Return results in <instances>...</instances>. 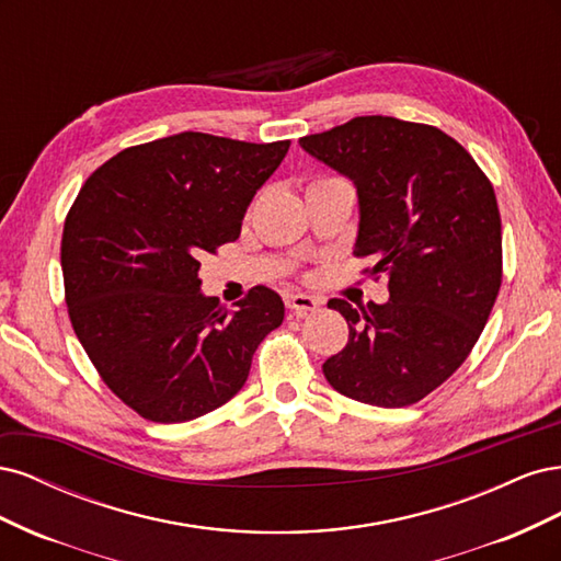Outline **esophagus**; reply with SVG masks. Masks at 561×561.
<instances>
[{
  "label": "esophagus",
  "instance_id": "obj_1",
  "mask_svg": "<svg viewBox=\"0 0 561 561\" xmlns=\"http://www.w3.org/2000/svg\"><path fill=\"white\" fill-rule=\"evenodd\" d=\"M285 307L290 309V311H295L297 316H307V313H313V311L320 309V299L313 297V295L297 293V295H287L285 297Z\"/></svg>",
  "mask_w": 561,
  "mask_h": 561
}]
</instances>
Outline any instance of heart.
<instances>
[{
    "label": "heart",
    "mask_w": 561,
    "mask_h": 561,
    "mask_svg": "<svg viewBox=\"0 0 561 561\" xmlns=\"http://www.w3.org/2000/svg\"><path fill=\"white\" fill-rule=\"evenodd\" d=\"M330 180H336V178H320V180H316L313 184H320V182H330Z\"/></svg>",
    "instance_id": "obj_1"
}]
</instances>
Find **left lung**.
Returning <instances> with one entry per match:
<instances>
[{"label": "left lung", "instance_id": "left-lung-1", "mask_svg": "<svg viewBox=\"0 0 561 561\" xmlns=\"http://www.w3.org/2000/svg\"><path fill=\"white\" fill-rule=\"evenodd\" d=\"M318 161L353 180L360 203L355 257L388 276L390 299L328 307L348 344L322 365L339 393L407 407L463 365L501 290L503 248L494 186L468 151L428 124L355 116L301 138Z\"/></svg>", "mask_w": 561, "mask_h": 561}]
</instances>
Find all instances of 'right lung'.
I'll return each mask as SVG.
<instances>
[{"label": "right lung", "mask_w": 561, "mask_h": 561, "mask_svg": "<svg viewBox=\"0 0 561 561\" xmlns=\"http://www.w3.org/2000/svg\"><path fill=\"white\" fill-rule=\"evenodd\" d=\"M287 149L194 130L135 145L91 173L67 213V313L100 379L142 419L182 423L222 407L283 322L271 287L254 285L231 311L201 293L198 268L239 239Z\"/></svg>", "instance_id": "obj_1"}]
</instances>
